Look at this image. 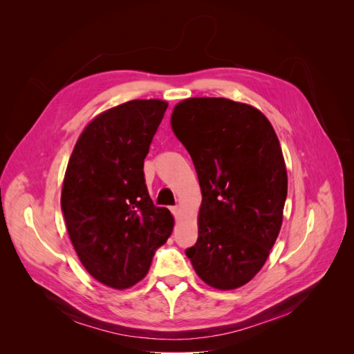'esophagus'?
Returning <instances> with one entry per match:
<instances>
[{"label":"esophagus","instance_id":"34e87169","mask_svg":"<svg viewBox=\"0 0 354 354\" xmlns=\"http://www.w3.org/2000/svg\"><path fill=\"white\" fill-rule=\"evenodd\" d=\"M171 212H173L174 214V217L176 218H178L180 217V214H181V208L177 205V207H173V208H171Z\"/></svg>","mask_w":354,"mask_h":354}]
</instances>
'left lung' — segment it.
I'll return each mask as SVG.
<instances>
[{"label":"left lung","mask_w":354,"mask_h":354,"mask_svg":"<svg viewBox=\"0 0 354 354\" xmlns=\"http://www.w3.org/2000/svg\"><path fill=\"white\" fill-rule=\"evenodd\" d=\"M171 128L202 194L198 242L186 255L207 285L241 288L261 270L282 227L288 176L279 138L263 112L224 97L181 100Z\"/></svg>","instance_id":"1"}]
</instances>
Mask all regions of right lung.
I'll return each mask as SVG.
<instances>
[{"label": "right lung", "instance_id": "1", "mask_svg": "<svg viewBox=\"0 0 354 354\" xmlns=\"http://www.w3.org/2000/svg\"><path fill=\"white\" fill-rule=\"evenodd\" d=\"M168 103L130 100L99 113L78 137L62 187L71 242L95 281L127 289L147 274L174 226L155 207L143 162Z\"/></svg>", "mask_w": 354, "mask_h": 354}]
</instances>
